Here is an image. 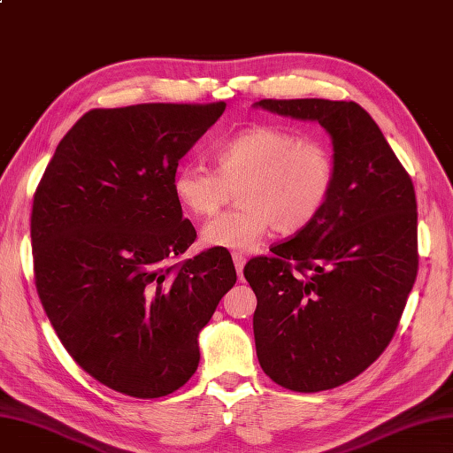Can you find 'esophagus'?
I'll list each match as a JSON object with an SVG mask.
<instances>
[{
	"label": "esophagus",
	"mask_w": 453,
	"mask_h": 453,
	"mask_svg": "<svg viewBox=\"0 0 453 453\" xmlns=\"http://www.w3.org/2000/svg\"><path fill=\"white\" fill-rule=\"evenodd\" d=\"M233 261H234V267H236V273H238V277L242 279V271H244V265H246V257H244V256H242V253L234 251V253H233Z\"/></svg>",
	"instance_id": "esophagus-1"
}]
</instances>
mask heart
<instances>
[{"label": "heart", "mask_w": 453, "mask_h": 453, "mask_svg": "<svg viewBox=\"0 0 453 453\" xmlns=\"http://www.w3.org/2000/svg\"><path fill=\"white\" fill-rule=\"evenodd\" d=\"M215 169L182 165L173 174L176 202L192 217L215 215L233 190L236 211L203 228L211 248L251 250L271 228L292 236L321 217L334 194L338 165L325 140L274 125L236 132L213 150Z\"/></svg>", "instance_id": "obj_1"}]
</instances>
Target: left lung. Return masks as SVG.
<instances>
[{"label":"left lung","mask_w":453,"mask_h":453,"mask_svg":"<svg viewBox=\"0 0 453 453\" xmlns=\"http://www.w3.org/2000/svg\"><path fill=\"white\" fill-rule=\"evenodd\" d=\"M256 107L317 120L333 138L338 176L321 217L244 267L265 374L294 392L330 390L377 361L398 328L418 269L413 182L356 102Z\"/></svg>","instance_id":"1"}]
</instances>
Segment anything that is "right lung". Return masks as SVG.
Listing matches in <instances>:
<instances>
[{"mask_svg": "<svg viewBox=\"0 0 453 453\" xmlns=\"http://www.w3.org/2000/svg\"><path fill=\"white\" fill-rule=\"evenodd\" d=\"M226 104L92 109L65 134L35 194V282L61 344L96 380L161 398L190 380L197 334L236 282L233 257L194 244L173 174Z\"/></svg>", "mask_w": 453, "mask_h": 453, "instance_id": "obj_1", "label": "right lung"}]
</instances>
